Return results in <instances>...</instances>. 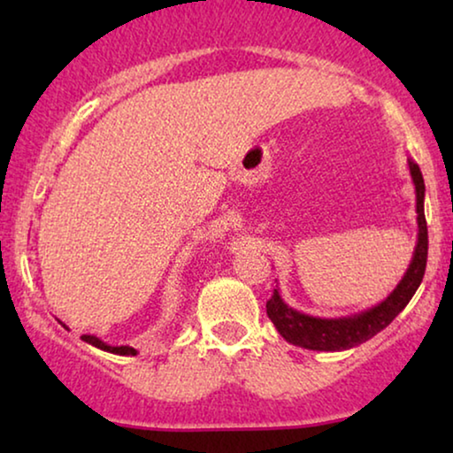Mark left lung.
Instances as JSON below:
<instances>
[{
  "label": "left lung",
  "instance_id": "left-lung-1",
  "mask_svg": "<svg viewBox=\"0 0 453 453\" xmlns=\"http://www.w3.org/2000/svg\"><path fill=\"white\" fill-rule=\"evenodd\" d=\"M408 169H411V177L414 183V191H417V222H418V237L417 247H414L411 265H408L406 274L402 276L388 299H383L380 305L365 309L361 313L349 315V318H313V315L301 313L296 309L288 307L282 301L278 288H274V295L265 303V311L276 330L287 342L301 346V349L309 350H349L355 346L367 342L375 334H380L383 327L392 324L395 315L408 305L412 295L417 293L425 276L426 268V251H429V234H426V220H425V181L423 173H420L418 165L408 158Z\"/></svg>",
  "mask_w": 453,
  "mask_h": 453
}]
</instances>
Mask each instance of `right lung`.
<instances>
[{
    "label": "right lung",
    "instance_id": "1",
    "mask_svg": "<svg viewBox=\"0 0 453 453\" xmlns=\"http://www.w3.org/2000/svg\"><path fill=\"white\" fill-rule=\"evenodd\" d=\"M82 340H84V342L92 344V346H96V349L107 350V352H113V355H127V357H129V355H135V349H132V346H111V344H107V342H103L101 338L90 336V334H84Z\"/></svg>",
    "mask_w": 453,
    "mask_h": 453
}]
</instances>
